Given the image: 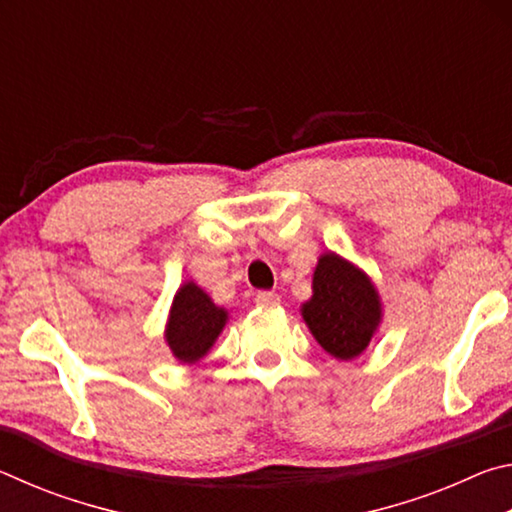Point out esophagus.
Returning a JSON list of instances; mask_svg holds the SVG:
<instances>
[{"label": "esophagus", "instance_id": "obj_1", "mask_svg": "<svg viewBox=\"0 0 512 512\" xmlns=\"http://www.w3.org/2000/svg\"><path fill=\"white\" fill-rule=\"evenodd\" d=\"M255 302L259 307H275V305H280V296L273 291H259L255 296Z\"/></svg>", "mask_w": 512, "mask_h": 512}]
</instances>
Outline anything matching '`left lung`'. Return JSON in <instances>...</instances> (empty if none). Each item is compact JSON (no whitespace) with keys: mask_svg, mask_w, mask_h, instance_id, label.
<instances>
[{"mask_svg":"<svg viewBox=\"0 0 512 512\" xmlns=\"http://www.w3.org/2000/svg\"><path fill=\"white\" fill-rule=\"evenodd\" d=\"M300 316L329 357H361L384 318L381 296L370 275L350 259L327 250L318 257L311 277V298Z\"/></svg>","mask_w":512,"mask_h":512,"instance_id":"obj_1","label":"left lung"}]
</instances>
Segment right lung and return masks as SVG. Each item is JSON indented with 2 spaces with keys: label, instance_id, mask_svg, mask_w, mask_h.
<instances>
[{
  "label": "right lung",
  "instance_id": "obj_1",
  "mask_svg": "<svg viewBox=\"0 0 512 512\" xmlns=\"http://www.w3.org/2000/svg\"><path fill=\"white\" fill-rule=\"evenodd\" d=\"M228 318V309L214 305L210 293L194 280H185L169 307L164 341L180 363L194 366L212 350Z\"/></svg>",
  "mask_w": 512,
  "mask_h": 512
}]
</instances>
